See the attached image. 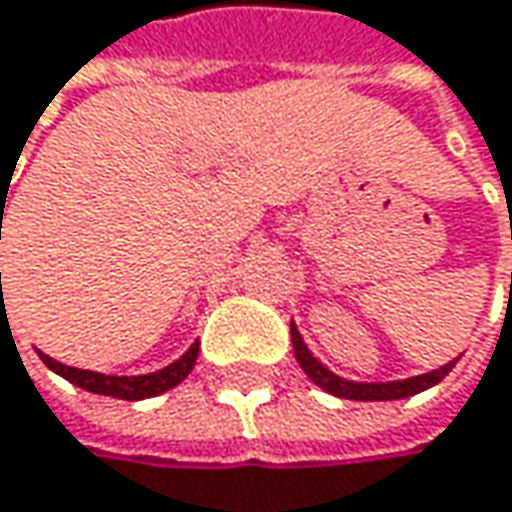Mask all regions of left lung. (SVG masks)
Instances as JSON below:
<instances>
[{
	"instance_id": "1",
	"label": "left lung",
	"mask_w": 512,
	"mask_h": 512,
	"mask_svg": "<svg viewBox=\"0 0 512 512\" xmlns=\"http://www.w3.org/2000/svg\"><path fill=\"white\" fill-rule=\"evenodd\" d=\"M292 347H295V359H298L301 371L310 376L318 388L330 391L333 397L362 400V403H376V400H403V397H411V394H420V391H426V388L437 385L443 376L455 368V362H458V359H455V362H449V365L437 368V371H432V374L411 376V379H400V382H347V379H342V376L330 374V371L318 362L316 356L307 350L304 339H301V333L295 330V324H292Z\"/></svg>"
}]
</instances>
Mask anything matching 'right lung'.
<instances>
[{"label":"right lung","mask_w":512,"mask_h":512,"mask_svg":"<svg viewBox=\"0 0 512 512\" xmlns=\"http://www.w3.org/2000/svg\"><path fill=\"white\" fill-rule=\"evenodd\" d=\"M196 356H199V342L191 345V350L167 365L156 374H144V376H104L95 374V371H80V368H69L57 359H51L46 353H40V359L46 362L48 368L54 374H60L63 379H69L72 385L83 388V391H92V394H104V397H118V400H147V397H156V394H165L173 385H179L185 376L194 371Z\"/></svg>","instance_id":"1"}]
</instances>
